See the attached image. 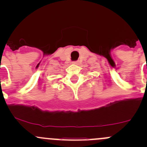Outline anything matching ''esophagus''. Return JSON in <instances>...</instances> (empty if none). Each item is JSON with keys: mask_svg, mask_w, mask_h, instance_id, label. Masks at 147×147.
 Listing matches in <instances>:
<instances>
[{"mask_svg": "<svg viewBox=\"0 0 147 147\" xmlns=\"http://www.w3.org/2000/svg\"><path fill=\"white\" fill-rule=\"evenodd\" d=\"M72 63L73 65H78V63H79V62H78V61H74V62H72Z\"/></svg>", "mask_w": 147, "mask_h": 147, "instance_id": "34e87169", "label": "esophagus"}]
</instances>
